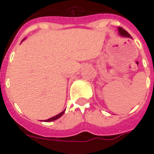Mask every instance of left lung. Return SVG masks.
Wrapping results in <instances>:
<instances>
[{
    "label": "left lung",
    "instance_id": "1",
    "mask_svg": "<svg viewBox=\"0 0 154 154\" xmlns=\"http://www.w3.org/2000/svg\"><path fill=\"white\" fill-rule=\"evenodd\" d=\"M118 32H119V34L122 37H129V38H132V37L129 35V33L127 31L122 29V27H118Z\"/></svg>",
    "mask_w": 154,
    "mask_h": 154
}]
</instances>
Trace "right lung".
<instances>
[{
	"label": "right lung",
	"mask_w": 154,
	"mask_h": 154,
	"mask_svg": "<svg viewBox=\"0 0 154 154\" xmlns=\"http://www.w3.org/2000/svg\"><path fill=\"white\" fill-rule=\"evenodd\" d=\"M65 110H63L62 112H60L59 114L56 115V116H54V117H51V118H49V119L45 120V122H53V121H55V120L58 119V118H60V117H61V116H62L63 114H64V112H65Z\"/></svg>",
	"instance_id": "1"
}]
</instances>
